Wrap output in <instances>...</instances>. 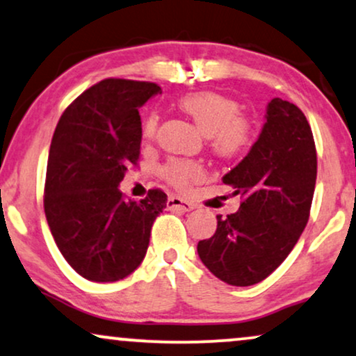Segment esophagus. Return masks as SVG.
Returning <instances> with one entry per match:
<instances>
[{
    "label": "esophagus",
    "instance_id": "obj_1",
    "mask_svg": "<svg viewBox=\"0 0 356 356\" xmlns=\"http://www.w3.org/2000/svg\"><path fill=\"white\" fill-rule=\"evenodd\" d=\"M166 206L170 209H181V211H191L193 209V203L178 198V196H170L168 201H166Z\"/></svg>",
    "mask_w": 356,
    "mask_h": 356
}]
</instances>
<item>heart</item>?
Returning a JSON list of instances; mask_svg holds the SVG:
<instances>
[{
	"instance_id": "obj_1",
	"label": "heart",
	"mask_w": 356,
	"mask_h": 356,
	"mask_svg": "<svg viewBox=\"0 0 356 356\" xmlns=\"http://www.w3.org/2000/svg\"><path fill=\"white\" fill-rule=\"evenodd\" d=\"M178 108L195 122L208 137V145L219 158H238L251 148L254 142V124L241 112L236 99L211 90L191 92L178 99ZM160 115L148 111L142 120L145 142L155 138ZM161 177L177 190H186L204 177V168L191 160H171L161 168Z\"/></svg>"
}]
</instances>
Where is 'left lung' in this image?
Here are the masks:
<instances>
[{"label": "left lung", "instance_id": "8db88e82", "mask_svg": "<svg viewBox=\"0 0 356 356\" xmlns=\"http://www.w3.org/2000/svg\"><path fill=\"white\" fill-rule=\"evenodd\" d=\"M267 122L251 152L225 175L239 195V209L198 243L203 264L222 282L254 285L291 254L310 216L317 179L312 129L297 105L279 97L267 105Z\"/></svg>", "mask_w": 356, "mask_h": 356}]
</instances>
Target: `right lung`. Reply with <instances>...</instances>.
<instances>
[{
	"mask_svg": "<svg viewBox=\"0 0 356 356\" xmlns=\"http://www.w3.org/2000/svg\"><path fill=\"white\" fill-rule=\"evenodd\" d=\"M153 82L104 79L82 92L52 135L44 213L57 248L77 274L115 282L142 264L166 195L153 188L127 200L118 185L138 165V107L160 92Z\"/></svg>",
	"mask_w": 356,
	"mask_h": 356,
	"instance_id": "1",
	"label": "right lung"
}]
</instances>
